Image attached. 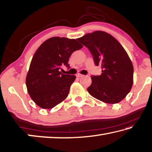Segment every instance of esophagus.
I'll list each match as a JSON object with an SVG mask.
<instances>
[{"label":"esophagus","instance_id":"esophagus-1","mask_svg":"<svg viewBox=\"0 0 152 152\" xmlns=\"http://www.w3.org/2000/svg\"><path fill=\"white\" fill-rule=\"evenodd\" d=\"M76 76L78 77V78H81V77H83V76H84V75H82V74H78L76 75Z\"/></svg>","mask_w":152,"mask_h":152}]
</instances>
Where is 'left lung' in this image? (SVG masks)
I'll list each match as a JSON object with an SVG mask.
<instances>
[{
	"label": "left lung",
	"instance_id": "obj_1",
	"mask_svg": "<svg viewBox=\"0 0 152 152\" xmlns=\"http://www.w3.org/2000/svg\"><path fill=\"white\" fill-rule=\"evenodd\" d=\"M91 51L100 76H92L87 91L92 96L109 104L124 99L132 88L133 66L125 49L109 33L96 31L77 39Z\"/></svg>",
	"mask_w": 152,
	"mask_h": 152
}]
</instances>
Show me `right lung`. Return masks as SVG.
Listing matches in <instances>:
<instances>
[{"instance_id":"right-lung-1","label":"right lung","mask_w":152,"mask_h":152,"mask_svg":"<svg viewBox=\"0 0 152 152\" xmlns=\"http://www.w3.org/2000/svg\"><path fill=\"white\" fill-rule=\"evenodd\" d=\"M82 47L77 39L60 37H51L39 46L26 76L27 92L36 104L52 109L66 99L76 76L62 74L60 69L63 65L69 68V58Z\"/></svg>"}]
</instances>
